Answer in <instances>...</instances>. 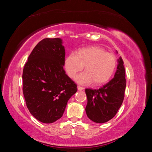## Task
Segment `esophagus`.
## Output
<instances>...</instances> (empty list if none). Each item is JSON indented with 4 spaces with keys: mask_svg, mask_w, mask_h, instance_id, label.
<instances>
[{
    "mask_svg": "<svg viewBox=\"0 0 152 152\" xmlns=\"http://www.w3.org/2000/svg\"><path fill=\"white\" fill-rule=\"evenodd\" d=\"M77 88H78V91H82V90L84 89L83 87H82V86H77Z\"/></svg>",
    "mask_w": 152,
    "mask_h": 152,
    "instance_id": "obj_1",
    "label": "esophagus"
}]
</instances>
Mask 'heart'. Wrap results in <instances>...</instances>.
Segmentation results:
<instances>
[{
  "label": "heart",
  "mask_w": 152,
  "mask_h": 152,
  "mask_svg": "<svg viewBox=\"0 0 152 152\" xmlns=\"http://www.w3.org/2000/svg\"><path fill=\"white\" fill-rule=\"evenodd\" d=\"M116 56L113 53L106 52L99 46L80 49L76 54L71 53L67 56L64 67L68 75L75 78L78 72L85 69L76 80L84 84L92 82L94 85L106 83L111 78L117 68Z\"/></svg>",
  "instance_id": "obj_1"
}]
</instances>
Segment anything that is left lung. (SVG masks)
I'll use <instances>...</instances> for the list:
<instances>
[{
    "mask_svg": "<svg viewBox=\"0 0 152 152\" xmlns=\"http://www.w3.org/2000/svg\"><path fill=\"white\" fill-rule=\"evenodd\" d=\"M115 77L99 89L86 88V113L92 121L103 123L113 119L121 106L126 87L125 71L121 58Z\"/></svg>",
    "mask_w": 152,
    "mask_h": 152,
    "instance_id": "8db88e82",
    "label": "left lung"
}]
</instances>
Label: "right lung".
<instances>
[{"instance_id": "right-lung-1", "label": "right lung", "mask_w": 152, "mask_h": 152, "mask_svg": "<svg viewBox=\"0 0 152 152\" xmlns=\"http://www.w3.org/2000/svg\"><path fill=\"white\" fill-rule=\"evenodd\" d=\"M60 38H45L33 48L23 70V92L35 119L51 123L62 117L77 85L64 69L65 49Z\"/></svg>"}]
</instances>
